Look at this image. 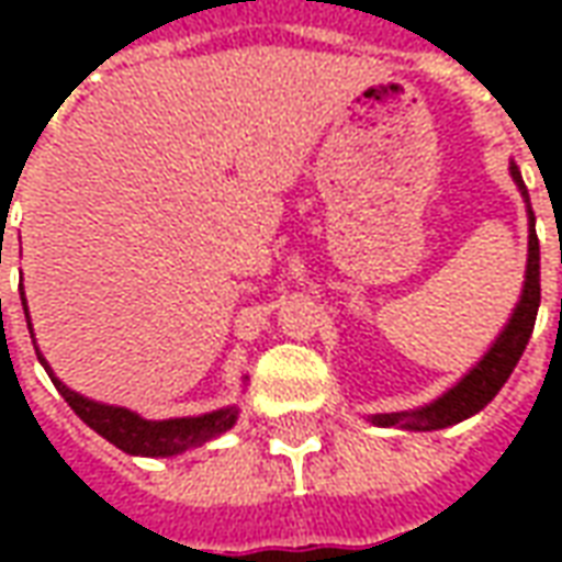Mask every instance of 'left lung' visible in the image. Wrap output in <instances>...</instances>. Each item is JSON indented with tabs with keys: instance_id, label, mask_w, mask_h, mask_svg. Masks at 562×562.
Masks as SVG:
<instances>
[{
	"instance_id": "obj_1",
	"label": "left lung",
	"mask_w": 562,
	"mask_h": 562,
	"mask_svg": "<svg viewBox=\"0 0 562 562\" xmlns=\"http://www.w3.org/2000/svg\"><path fill=\"white\" fill-rule=\"evenodd\" d=\"M512 177L518 183L520 195L527 198V186L520 180L518 165H512ZM527 216H530L527 280H524L518 306H515V313L508 318L503 334L494 340V346L439 401H434L430 406H422V409H413V413L373 415V424H379V427H403V430H442V427H451V424L463 422L470 415L482 413L484 406L496 397V391L506 385V379L512 376V370H515L520 355L527 349V342H530L536 313H539V297H542V289H539V237H536V216L530 210V198H527Z\"/></svg>"
}]
</instances>
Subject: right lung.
<instances>
[{
  "instance_id": "obj_1",
  "label": "right lung",
  "mask_w": 562,
  "mask_h": 562,
  "mask_svg": "<svg viewBox=\"0 0 562 562\" xmlns=\"http://www.w3.org/2000/svg\"><path fill=\"white\" fill-rule=\"evenodd\" d=\"M23 301V313H26V325H30V310H26V297L20 292ZM38 352V349H35ZM38 361L47 370V376L54 379L56 391L66 397V403L75 409L80 422L90 424L92 430L104 436L108 442H114L116 448H123L126 454H140V458H173V454H183L189 448H198L216 439L225 430H232L237 422V406H225L216 413L195 415V418H168V422H147L132 409L123 406H108V403H95L90 397H83L78 391L66 389L59 379L54 376V370L47 367L44 355L38 352Z\"/></svg>"
}]
</instances>
